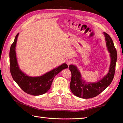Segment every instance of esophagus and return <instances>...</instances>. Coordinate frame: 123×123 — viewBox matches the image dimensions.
Returning a JSON list of instances; mask_svg holds the SVG:
<instances>
[{
  "label": "esophagus",
  "mask_w": 123,
  "mask_h": 123,
  "mask_svg": "<svg viewBox=\"0 0 123 123\" xmlns=\"http://www.w3.org/2000/svg\"><path fill=\"white\" fill-rule=\"evenodd\" d=\"M66 63H67L68 65H70L71 64L74 63V60L72 59H68L67 60V62H66Z\"/></svg>",
  "instance_id": "34e87169"
}]
</instances>
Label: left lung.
Instances as JSON below:
<instances>
[{"label":"left lung","instance_id":"1","mask_svg":"<svg viewBox=\"0 0 123 123\" xmlns=\"http://www.w3.org/2000/svg\"><path fill=\"white\" fill-rule=\"evenodd\" d=\"M104 34L107 50L110 53L111 62L109 71L102 79L97 82H87L82 78L80 72L76 66H69L72 75L70 89L72 93L78 97L88 99L96 97L106 89L113 80L117 60V51L110 36L105 32H104Z\"/></svg>","mask_w":123,"mask_h":123}]
</instances>
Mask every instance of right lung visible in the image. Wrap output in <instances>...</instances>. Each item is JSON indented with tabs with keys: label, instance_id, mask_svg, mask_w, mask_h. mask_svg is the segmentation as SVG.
I'll use <instances>...</instances> for the list:
<instances>
[{
	"label": "right lung",
	"instance_id": "1",
	"mask_svg": "<svg viewBox=\"0 0 123 123\" xmlns=\"http://www.w3.org/2000/svg\"><path fill=\"white\" fill-rule=\"evenodd\" d=\"M18 33L10 50V72L13 80L24 91L33 96H39L46 93L51 88L54 78L62 70L67 68L68 66L63 63L58 67L41 76L31 77L21 71L19 67L16 56V46Z\"/></svg>",
	"mask_w": 123,
	"mask_h": 123
}]
</instances>
